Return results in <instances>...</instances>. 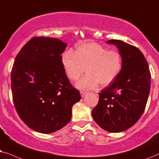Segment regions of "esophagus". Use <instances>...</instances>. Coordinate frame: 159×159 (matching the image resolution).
I'll use <instances>...</instances> for the list:
<instances>
[{"mask_svg": "<svg viewBox=\"0 0 159 159\" xmlns=\"http://www.w3.org/2000/svg\"><path fill=\"white\" fill-rule=\"evenodd\" d=\"M80 94H81V97H84L86 94H87V92H83V91H81V92H80Z\"/></svg>", "mask_w": 159, "mask_h": 159, "instance_id": "34e87169", "label": "esophagus"}]
</instances>
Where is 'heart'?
<instances>
[{
	"label": "heart",
	"instance_id": "1",
	"mask_svg": "<svg viewBox=\"0 0 159 159\" xmlns=\"http://www.w3.org/2000/svg\"><path fill=\"white\" fill-rule=\"evenodd\" d=\"M62 65L67 77L75 81L86 70V75L78 81L75 87L81 90L92 89L99 84L106 86L119 74L122 57L118 51L109 50L96 43L78 44L74 53L67 51L62 54Z\"/></svg>",
	"mask_w": 159,
	"mask_h": 159
}]
</instances>
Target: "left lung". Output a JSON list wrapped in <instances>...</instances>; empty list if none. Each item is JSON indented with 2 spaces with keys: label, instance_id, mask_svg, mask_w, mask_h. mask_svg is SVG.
Returning <instances> with one entry per match:
<instances>
[{
  "label": "left lung",
  "instance_id": "obj_1",
  "mask_svg": "<svg viewBox=\"0 0 159 159\" xmlns=\"http://www.w3.org/2000/svg\"><path fill=\"white\" fill-rule=\"evenodd\" d=\"M118 48L122 67L116 79L99 93L92 117L102 129L118 133L128 129L145 111L151 89V73L143 53L120 40L106 42Z\"/></svg>",
  "mask_w": 159,
  "mask_h": 159
}]
</instances>
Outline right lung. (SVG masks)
<instances>
[{"instance_id": "right-lung-1", "label": "right lung", "mask_w": 159, "mask_h": 159, "mask_svg": "<svg viewBox=\"0 0 159 159\" xmlns=\"http://www.w3.org/2000/svg\"><path fill=\"white\" fill-rule=\"evenodd\" d=\"M67 44L55 38L35 37L22 48L11 70V92L16 112L26 125L50 134L71 119L81 99L62 65Z\"/></svg>"}]
</instances>
